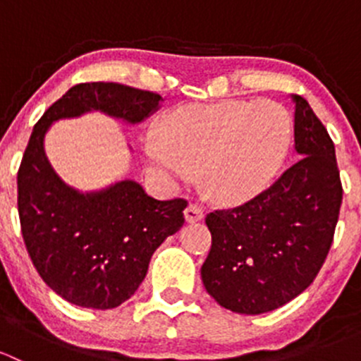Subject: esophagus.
<instances>
[{
  "label": "esophagus",
  "instance_id": "1",
  "mask_svg": "<svg viewBox=\"0 0 361 361\" xmlns=\"http://www.w3.org/2000/svg\"><path fill=\"white\" fill-rule=\"evenodd\" d=\"M204 218V211L199 204H188L187 209H185V220L188 224H195V221H201Z\"/></svg>",
  "mask_w": 361,
  "mask_h": 361
}]
</instances>
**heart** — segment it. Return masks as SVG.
I'll return each mask as SVG.
<instances>
[{"instance_id":"heart-1","label":"heart","mask_w":361,"mask_h":361,"mask_svg":"<svg viewBox=\"0 0 361 361\" xmlns=\"http://www.w3.org/2000/svg\"><path fill=\"white\" fill-rule=\"evenodd\" d=\"M288 113L272 101L190 104L167 118L164 137L150 134L147 154L178 181L201 171L204 190L241 202L264 190L288 148Z\"/></svg>"}]
</instances>
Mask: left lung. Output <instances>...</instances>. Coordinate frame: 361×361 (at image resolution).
Returning a JSON list of instances; mask_svg holds the SVG:
<instances>
[{"label": "left lung", "instance_id": "8db88e82", "mask_svg": "<svg viewBox=\"0 0 361 361\" xmlns=\"http://www.w3.org/2000/svg\"><path fill=\"white\" fill-rule=\"evenodd\" d=\"M292 99L297 160L248 202L206 216L211 250L202 283L239 314L293 300L314 281L334 241L342 204L336 147L307 101Z\"/></svg>", "mask_w": 361, "mask_h": 361}]
</instances>
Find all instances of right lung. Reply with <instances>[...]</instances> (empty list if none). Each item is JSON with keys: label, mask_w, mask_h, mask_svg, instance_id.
<instances>
[{"label": "right lung", "mask_w": 361, "mask_h": 361, "mask_svg": "<svg viewBox=\"0 0 361 361\" xmlns=\"http://www.w3.org/2000/svg\"><path fill=\"white\" fill-rule=\"evenodd\" d=\"M160 101L122 83H78L43 113L29 137L17 174L25 248L43 281L80 307L113 309L133 297L154 251L185 224L187 201H157L133 180L82 194L52 169L45 134L56 120L92 110L143 122Z\"/></svg>", "instance_id": "1"}]
</instances>
